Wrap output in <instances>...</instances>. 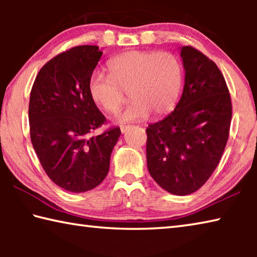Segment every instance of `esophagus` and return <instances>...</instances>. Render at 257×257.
<instances>
[{"label":"esophagus","instance_id":"1","mask_svg":"<svg viewBox=\"0 0 257 257\" xmlns=\"http://www.w3.org/2000/svg\"><path fill=\"white\" fill-rule=\"evenodd\" d=\"M130 128H132V125H122V127L120 128V130H121V133L124 134V133H127Z\"/></svg>","mask_w":257,"mask_h":257}]
</instances>
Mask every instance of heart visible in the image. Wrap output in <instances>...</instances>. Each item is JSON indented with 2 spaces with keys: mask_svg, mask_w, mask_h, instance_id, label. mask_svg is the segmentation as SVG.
<instances>
[{
  "mask_svg": "<svg viewBox=\"0 0 257 257\" xmlns=\"http://www.w3.org/2000/svg\"><path fill=\"white\" fill-rule=\"evenodd\" d=\"M110 76L94 72L88 80L92 101L107 113H116L129 92L133 103L116 116L125 123L147 118L152 113L162 116L176 107L184 71L179 58L170 52L128 51L107 64Z\"/></svg>",
  "mask_w": 257,
  "mask_h": 257,
  "instance_id": "obj_1",
  "label": "heart"
}]
</instances>
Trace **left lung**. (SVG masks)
Listing matches in <instances>:
<instances>
[{
    "label": "left lung",
    "instance_id": "8db88e82",
    "mask_svg": "<svg viewBox=\"0 0 257 257\" xmlns=\"http://www.w3.org/2000/svg\"><path fill=\"white\" fill-rule=\"evenodd\" d=\"M185 86L173 112L146 129L150 175L164 190L189 195L205 184L227 145L232 106L216 64L191 46L180 47Z\"/></svg>",
    "mask_w": 257,
    "mask_h": 257
}]
</instances>
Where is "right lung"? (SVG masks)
<instances>
[{"mask_svg":"<svg viewBox=\"0 0 257 257\" xmlns=\"http://www.w3.org/2000/svg\"><path fill=\"white\" fill-rule=\"evenodd\" d=\"M103 54L98 46H76L54 56L35 79L29 99L30 139L50 179L84 193L105 179L121 135L112 128L90 136L105 122L88 94V80Z\"/></svg>","mask_w":257,"mask_h":257,"instance_id":"obj_1","label":"right lung"}]
</instances>
